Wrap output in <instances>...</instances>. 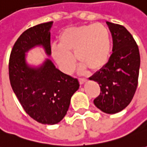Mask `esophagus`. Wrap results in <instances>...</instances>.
Wrapping results in <instances>:
<instances>
[{
    "mask_svg": "<svg viewBox=\"0 0 147 147\" xmlns=\"http://www.w3.org/2000/svg\"><path fill=\"white\" fill-rule=\"evenodd\" d=\"M87 81L86 79H84V78H79V82H80V84H84L85 82Z\"/></svg>",
    "mask_w": 147,
    "mask_h": 147,
    "instance_id": "34e87169",
    "label": "esophagus"
}]
</instances>
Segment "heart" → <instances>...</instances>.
<instances>
[{"label":"heart","mask_w":147,"mask_h":147,"mask_svg":"<svg viewBox=\"0 0 147 147\" xmlns=\"http://www.w3.org/2000/svg\"><path fill=\"white\" fill-rule=\"evenodd\" d=\"M54 59L66 72L73 70L75 57L80 68L96 71L107 65L111 53L109 31L103 24L95 23L66 29L59 37V47L53 46Z\"/></svg>","instance_id":"1"}]
</instances>
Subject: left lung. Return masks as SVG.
<instances>
[{"instance_id": "8db88e82", "label": "left lung", "mask_w": 147, "mask_h": 147, "mask_svg": "<svg viewBox=\"0 0 147 147\" xmlns=\"http://www.w3.org/2000/svg\"><path fill=\"white\" fill-rule=\"evenodd\" d=\"M106 23L113 37V53L107 65L89 80L100 87L95 105L105 113L114 114L128 106L136 92L140 55L136 42L123 26Z\"/></svg>"}]
</instances>
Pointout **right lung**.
<instances>
[{
    "label": "right lung",
    "instance_id": "add662e5",
    "mask_svg": "<svg viewBox=\"0 0 147 147\" xmlns=\"http://www.w3.org/2000/svg\"><path fill=\"white\" fill-rule=\"evenodd\" d=\"M52 25L49 22L24 31L13 47L9 64L11 86L24 110L44 125L63 120L72 95L80 88L77 79L62 72L49 58L37 66L27 62V53L35 47H42L51 57Z\"/></svg>",
    "mask_w": 147,
    "mask_h": 147
}]
</instances>
